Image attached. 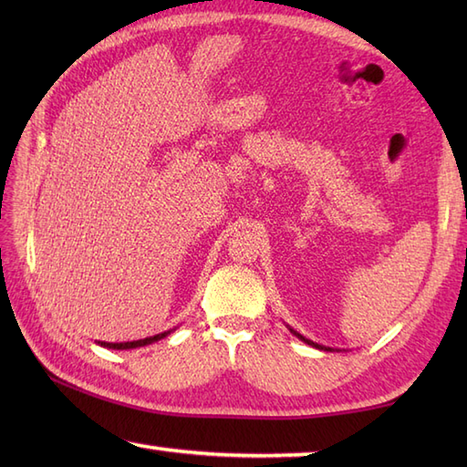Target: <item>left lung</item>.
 I'll use <instances>...</instances> for the list:
<instances>
[{"mask_svg":"<svg viewBox=\"0 0 467 467\" xmlns=\"http://www.w3.org/2000/svg\"><path fill=\"white\" fill-rule=\"evenodd\" d=\"M293 331V329H291ZM296 337H299L301 341H305L306 345H313V347H317V349H325V351H331V347H323V345H319V343H313V341H309V339H305V337L301 335V333H296V331H293Z\"/></svg>","mask_w":467,"mask_h":467,"instance_id":"1","label":"left lung"}]
</instances>
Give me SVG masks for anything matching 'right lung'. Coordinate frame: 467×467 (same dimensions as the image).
<instances>
[{"instance_id": "1", "label": "right lung", "mask_w": 467, "mask_h": 467, "mask_svg": "<svg viewBox=\"0 0 467 467\" xmlns=\"http://www.w3.org/2000/svg\"><path fill=\"white\" fill-rule=\"evenodd\" d=\"M171 333V331H164V333H158L154 337H146V339H138V341H126V343H106V341H98L102 347H108V349H136V347H144V345H150L154 341H161L164 337Z\"/></svg>"}]
</instances>
